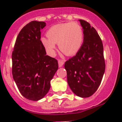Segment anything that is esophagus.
Segmentation results:
<instances>
[{"label":"esophagus","mask_w":122,"mask_h":122,"mask_svg":"<svg viewBox=\"0 0 122 122\" xmlns=\"http://www.w3.org/2000/svg\"><path fill=\"white\" fill-rule=\"evenodd\" d=\"M64 61H62V60H59V61H58V66H59V67H62V66L64 65Z\"/></svg>","instance_id":"1"}]
</instances>
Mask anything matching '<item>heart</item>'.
Listing matches in <instances>:
<instances>
[{"mask_svg":"<svg viewBox=\"0 0 122 122\" xmlns=\"http://www.w3.org/2000/svg\"><path fill=\"white\" fill-rule=\"evenodd\" d=\"M46 36L48 37L41 38V42L50 56L55 55L56 43L65 54L74 55L80 48L83 39L82 29L76 22L52 26L47 31Z\"/></svg>","mask_w":122,"mask_h":122,"instance_id":"b5f03b06","label":"heart"}]
</instances>
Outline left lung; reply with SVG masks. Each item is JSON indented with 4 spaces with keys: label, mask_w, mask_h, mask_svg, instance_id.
I'll list each match as a JSON object with an SVG mask.
<instances>
[{
    "label": "left lung",
    "mask_w": 122,
    "mask_h": 122,
    "mask_svg": "<svg viewBox=\"0 0 122 122\" xmlns=\"http://www.w3.org/2000/svg\"><path fill=\"white\" fill-rule=\"evenodd\" d=\"M83 30V42L76 55L65 62L67 82L75 95L87 98L100 85L105 72L102 41L89 23L79 20Z\"/></svg>",
    "instance_id": "1"
}]
</instances>
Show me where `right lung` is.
Returning a JSON list of instances; mask_svg holds the SVG:
<instances>
[{
	"mask_svg": "<svg viewBox=\"0 0 122 122\" xmlns=\"http://www.w3.org/2000/svg\"><path fill=\"white\" fill-rule=\"evenodd\" d=\"M43 21H33L21 29L12 54V76L21 95L31 101L43 98L58 68L56 59L46 55L41 41Z\"/></svg>",
	"mask_w": 122,
	"mask_h": 122,
	"instance_id": "right-lung-1",
	"label": "right lung"
}]
</instances>
